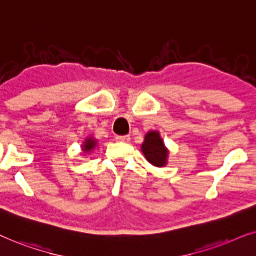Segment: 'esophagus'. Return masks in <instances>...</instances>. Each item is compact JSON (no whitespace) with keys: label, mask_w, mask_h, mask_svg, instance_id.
Here are the masks:
<instances>
[{"label":"esophagus","mask_w":256,"mask_h":256,"mask_svg":"<svg viewBox=\"0 0 256 256\" xmlns=\"http://www.w3.org/2000/svg\"><path fill=\"white\" fill-rule=\"evenodd\" d=\"M116 140L119 142H130V136H116Z\"/></svg>","instance_id":"34e87169"}]
</instances>
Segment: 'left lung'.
Here are the masks:
<instances>
[{"mask_svg": "<svg viewBox=\"0 0 256 256\" xmlns=\"http://www.w3.org/2000/svg\"><path fill=\"white\" fill-rule=\"evenodd\" d=\"M142 151L145 158L152 165L162 168L166 164L168 158V150L164 146V142L156 131H151L145 136L144 144L142 145Z\"/></svg>", "mask_w": 256, "mask_h": 256, "instance_id": "left-lung-1", "label": "left lung"}]
</instances>
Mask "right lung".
I'll use <instances>...</instances> for the list:
<instances>
[{"label": "right lung", "mask_w": 256, "mask_h": 256, "mask_svg": "<svg viewBox=\"0 0 256 256\" xmlns=\"http://www.w3.org/2000/svg\"><path fill=\"white\" fill-rule=\"evenodd\" d=\"M94 146H96V140H94L92 138H88V139H86V140H85V142H84V145H83V151H85V152H88V151H91V150H92Z\"/></svg>", "instance_id": "add662e5"}]
</instances>
